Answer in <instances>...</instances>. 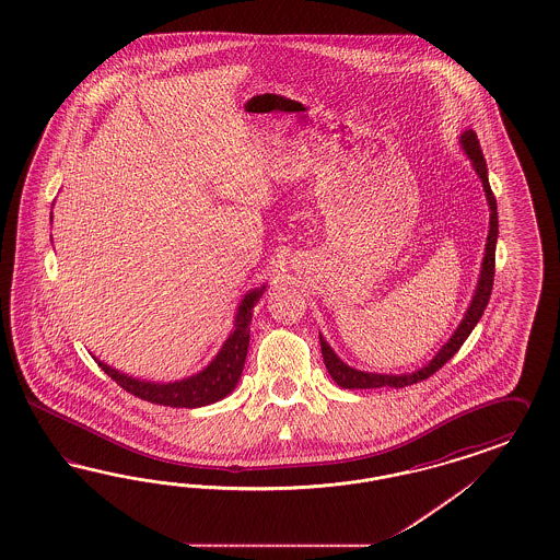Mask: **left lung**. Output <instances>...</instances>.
<instances>
[{
	"label": "left lung",
	"mask_w": 560,
	"mask_h": 560,
	"mask_svg": "<svg viewBox=\"0 0 560 560\" xmlns=\"http://www.w3.org/2000/svg\"><path fill=\"white\" fill-rule=\"evenodd\" d=\"M462 145L468 153V158L472 160L482 187L487 192V199L491 205V230H489V237H487V253L482 258V271H480V279H478V288H476L475 300L468 307L464 320L459 323L458 330L454 332V337L443 345L438 355L433 357L424 368L419 372L405 373V375H386V373H365L353 370L349 365H345L339 357L335 355V351L328 347V342L320 337V347H323L324 365L328 373L332 375V380L339 384L340 388H349V390H365V388H405L410 384L423 382L427 377H431L433 373L440 372L441 368L456 355L459 347L464 345V340L470 337V332L475 330L476 324L482 318L487 305H489V298H491L492 281H494V248H497V236H499V215H497V199L492 195L491 185H489V176H487V162L485 155L480 150L478 137L475 131H466L462 136Z\"/></svg>",
	"instance_id": "obj_1"
}]
</instances>
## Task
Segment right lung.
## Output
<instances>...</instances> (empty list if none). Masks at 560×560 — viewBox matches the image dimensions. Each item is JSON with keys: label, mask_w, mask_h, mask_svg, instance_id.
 Listing matches in <instances>:
<instances>
[{"label": "right lung", "mask_w": 560, "mask_h": 560, "mask_svg": "<svg viewBox=\"0 0 560 560\" xmlns=\"http://www.w3.org/2000/svg\"><path fill=\"white\" fill-rule=\"evenodd\" d=\"M265 289V288H262ZM262 289L250 291L237 307L236 330L225 340L218 357L205 368L203 372L190 375L187 380L174 384H152L129 377L98 361L102 372L106 373L113 382H117L122 390L133 394L141 400L152 405L172 408H199L225 398L236 388L237 380L244 370V361L248 353L250 340V320Z\"/></svg>", "instance_id": "right-lung-1"}]
</instances>
